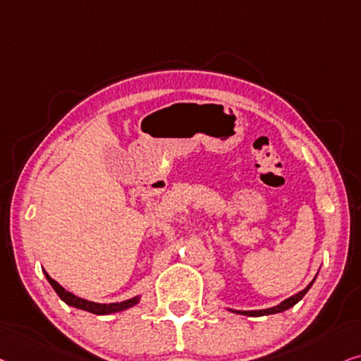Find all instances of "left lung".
Instances as JSON below:
<instances>
[{"mask_svg": "<svg viewBox=\"0 0 361 361\" xmlns=\"http://www.w3.org/2000/svg\"><path fill=\"white\" fill-rule=\"evenodd\" d=\"M316 279V277H314ZM313 279V282H314ZM313 282L308 283V287L301 290V292H298L297 295H293V297H290L287 300H283L281 305L277 306H272V308H267V310H255V311H238V310H230L233 311V313H238V314H245V316H266V314H276V313H282V311L292 308V306H295L298 303V301L305 297L306 292L311 288V285H313Z\"/></svg>", "mask_w": 361, "mask_h": 361, "instance_id": "8db88e82", "label": "left lung"}]
</instances>
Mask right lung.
<instances>
[{
    "instance_id": "obj_1",
    "label": "right lung",
    "mask_w": 361,
    "mask_h": 361,
    "mask_svg": "<svg viewBox=\"0 0 361 361\" xmlns=\"http://www.w3.org/2000/svg\"><path fill=\"white\" fill-rule=\"evenodd\" d=\"M45 272V271H43ZM45 277L47 281L50 282V285L53 287V290L58 293V297H60L64 303L69 305V306H74V308H79V310H84V311H89V313H94V314H110V313H118V311H125L128 308H131V306L137 305L139 303V297H134V298H129L126 301H121V303H95V301H89V300H84V298H79L76 295L68 292V290H64L60 283L56 281H53V279L48 276L45 272Z\"/></svg>"
}]
</instances>
